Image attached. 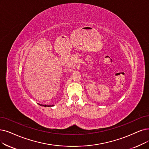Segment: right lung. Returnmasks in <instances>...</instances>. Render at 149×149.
I'll list each match as a JSON object with an SVG mask.
<instances>
[{"instance_id":"obj_1","label":"right lung","mask_w":149,"mask_h":149,"mask_svg":"<svg viewBox=\"0 0 149 149\" xmlns=\"http://www.w3.org/2000/svg\"><path fill=\"white\" fill-rule=\"evenodd\" d=\"M40 106H44V107H52V106H54V105H46V104H41Z\"/></svg>"}]
</instances>
